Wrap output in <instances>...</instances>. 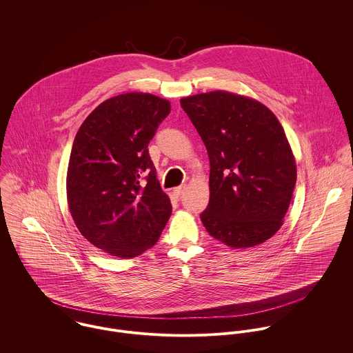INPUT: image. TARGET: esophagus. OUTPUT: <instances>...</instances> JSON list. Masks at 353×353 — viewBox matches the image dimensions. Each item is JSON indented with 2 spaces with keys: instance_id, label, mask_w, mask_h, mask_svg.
<instances>
[{
  "instance_id": "obj_1",
  "label": "esophagus",
  "mask_w": 353,
  "mask_h": 353,
  "mask_svg": "<svg viewBox=\"0 0 353 353\" xmlns=\"http://www.w3.org/2000/svg\"><path fill=\"white\" fill-rule=\"evenodd\" d=\"M183 192H185V186H178V188H175L174 189V196L175 197H181V194H183Z\"/></svg>"
}]
</instances>
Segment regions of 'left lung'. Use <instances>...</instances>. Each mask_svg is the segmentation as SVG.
I'll return each mask as SVG.
<instances>
[{"label": "left lung", "instance_id": "1", "mask_svg": "<svg viewBox=\"0 0 353 353\" xmlns=\"http://www.w3.org/2000/svg\"><path fill=\"white\" fill-rule=\"evenodd\" d=\"M206 147V231L234 249L270 239L283 225L296 183L295 156L277 117L249 97L212 91L181 99Z\"/></svg>", "mask_w": 353, "mask_h": 353}]
</instances>
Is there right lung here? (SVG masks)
Listing matches in <instances>:
<instances>
[{
    "label": "right lung",
    "instance_id": "right-lung-1",
    "mask_svg": "<svg viewBox=\"0 0 353 353\" xmlns=\"http://www.w3.org/2000/svg\"><path fill=\"white\" fill-rule=\"evenodd\" d=\"M165 99L128 92L101 103L80 126L70 152L66 197L81 235L118 258L151 249L171 216L148 144L170 114ZM148 183L141 176L147 170Z\"/></svg>",
    "mask_w": 353,
    "mask_h": 353
}]
</instances>
